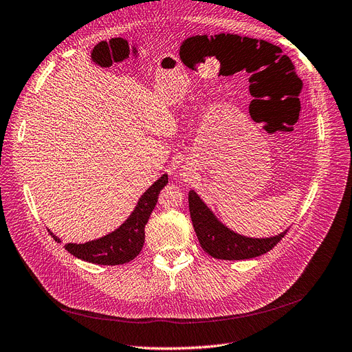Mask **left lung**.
<instances>
[{
	"mask_svg": "<svg viewBox=\"0 0 352 352\" xmlns=\"http://www.w3.org/2000/svg\"><path fill=\"white\" fill-rule=\"evenodd\" d=\"M188 210L201 248L217 259L239 261L261 256L272 250L287 232L285 230L280 234L265 238L238 234L217 219V215L195 190L188 192Z\"/></svg>",
	"mask_w": 352,
	"mask_h": 352,
	"instance_id": "obj_1",
	"label": "left lung"
}]
</instances>
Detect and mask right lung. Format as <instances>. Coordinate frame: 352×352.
I'll return each mask as SVG.
<instances>
[{
    "instance_id": "right-lung-1",
    "label": "right lung",
    "mask_w": 352,
    "mask_h": 352,
    "mask_svg": "<svg viewBox=\"0 0 352 352\" xmlns=\"http://www.w3.org/2000/svg\"><path fill=\"white\" fill-rule=\"evenodd\" d=\"M168 184V175H162L140 197L128 219L114 231L85 244H66L65 248L76 258L97 265H122L137 256L145 242V226L157 203L162 188ZM56 242L62 239L47 230Z\"/></svg>"
}]
</instances>
